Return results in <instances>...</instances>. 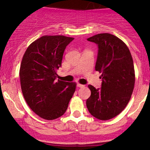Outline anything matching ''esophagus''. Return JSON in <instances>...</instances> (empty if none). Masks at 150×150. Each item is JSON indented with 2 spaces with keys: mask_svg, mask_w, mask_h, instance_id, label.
<instances>
[{
  "mask_svg": "<svg viewBox=\"0 0 150 150\" xmlns=\"http://www.w3.org/2000/svg\"><path fill=\"white\" fill-rule=\"evenodd\" d=\"M77 87H85V85H81V84H80V83H77Z\"/></svg>",
  "mask_w": 150,
  "mask_h": 150,
  "instance_id": "esophagus-1",
  "label": "esophagus"
}]
</instances>
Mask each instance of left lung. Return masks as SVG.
Returning a JSON list of instances; mask_svg holds the SVG:
<instances>
[{
  "label": "left lung",
  "mask_w": 150,
  "mask_h": 150,
  "mask_svg": "<svg viewBox=\"0 0 150 150\" xmlns=\"http://www.w3.org/2000/svg\"><path fill=\"white\" fill-rule=\"evenodd\" d=\"M98 45L95 70L101 73V89L88 85L87 109L99 120L111 119L124 110L133 92L135 75L130 50L121 39L108 33L87 39Z\"/></svg>",
  "instance_id": "left-lung-1"
}]
</instances>
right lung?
Returning <instances> with one entry per match:
<instances>
[{
	"label": "right lung",
	"instance_id": "right-lung-1",
	"mask_svg": "<svg viewBox=\"0 0 150 150\" xmlns=\"http://www.w3.org/2000/svg\"><path fill=\"white\" fill-rule=\"evenodd\" d=\"M73 39L63 35L42 36L27 47L22 58V94L31 109L44 119L63 116L76 89L75 82L56 81L65 48Z\"/></svg>",
	"mask_w": 150,
	"mask_h": 150
}]
</instances>
